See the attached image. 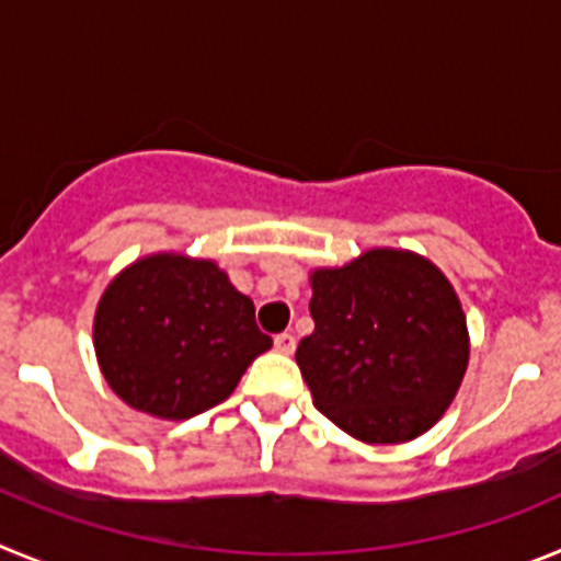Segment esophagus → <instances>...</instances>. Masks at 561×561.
<instances>
[{"mask_svg": "<svg viewBox=\"0 0 561 561\" xmlns=\"http://www.w3.org/2000/svg\"><path fill=\"white\" fill-rule=\"evenodd\" d=\"M295 334H289V331H284V334H277L275 336V348H277V354H295Z\"/></svg>", "mask_w": 561, "mask_h": 561, "instance_id": "1", "label": "esophagus"}]
</instances>
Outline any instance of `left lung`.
Instances as JSON below:
<instances>
[{
	"label": "left lung",
	"instance_id": "8db88e82",
	"mask_svg": "<svg viewBox=\"0 0 561 561\" xmlns=\"http://www.w3.org/2000/svg\"><path fill=\"white\" fill-rule=\"evenodd\" d=\"M314 331L297 365L314 408L365 444L427 433L469 362L466 314L444 272L408 250H368L311 272Z\"/></svg>",
	"mask_w": 561,
	"mask_h": 561
}]
</instances>
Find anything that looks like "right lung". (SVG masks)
<instances>
[{
  "mask_svg": "<svg viewBox=\"0 0 561 561\" xmlns=\"http://www.w3.org/2000/svg\"><path fill=\"white\" fill-rule=\"evenodd\" d=\"M92 331L108 388L128 408L168 421L221 404L272 348L227 272L176 252L140 257L114 277Z\"/></svg>",
  "mask_w": 561,
  "mask_h": 561,
  "instance_id": "add662e5",
  "label": "right lung"
}]
</instances>
